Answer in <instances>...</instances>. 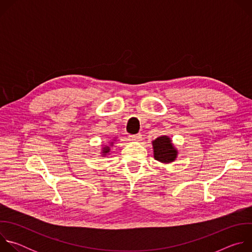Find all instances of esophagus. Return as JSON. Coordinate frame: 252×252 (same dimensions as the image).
I'll list each match as a JSON object with an SVG mask.
<instances>
[{
    "label": "esophagus",
    "mask_w": 252,
    "mask_h": 252,
    "mask_svg": "<svg viewBox=\"0 0 252 252\" xmlns=\"http://www.w3.org/2000/svg\"><path fill=\"white\" fill-rule=\"evenodd\" d=\"M141 137H142L141 133H136V134H130V135L128 136L129 140H132V141H139V140L141 139Z\"/></svg>",
    "instance_id": "esophagus-1"
}]
</instances>
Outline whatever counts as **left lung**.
Wrapping results in <instances>:
<instances>
[{"instance_id":"left-lung-1","label":"left lung","mask_w":252,"mask_h":252,"mask_svg":"<svg viewBox=\"0 0 252 252\" xmlns=\"http://www.w3.org/2000/svg\"><path fill=\"white\" fill-rule=\"evenodd\" d=\"M155 158L161 162H171L176 158V151L172 148L169 137L160 136L153 141Z\"/></svg>"}]
</instances>
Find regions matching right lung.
Segmentation results:
<instances>
[{"label": "right lung", "mask_w": 252, "mask_h": 252, "mask_svg": "<svg viewBox=\"0 0 252 252\" xmlns=\"http://www.w3.org/2000/svg\"><path fill=\"white\" fill-rule=\"evenodd\" d=\"M103 153H104V154H106V153H109V148H106V149L104 148V149H103Z\"/></svg>", "instance_id": "1"}]
</instances>
